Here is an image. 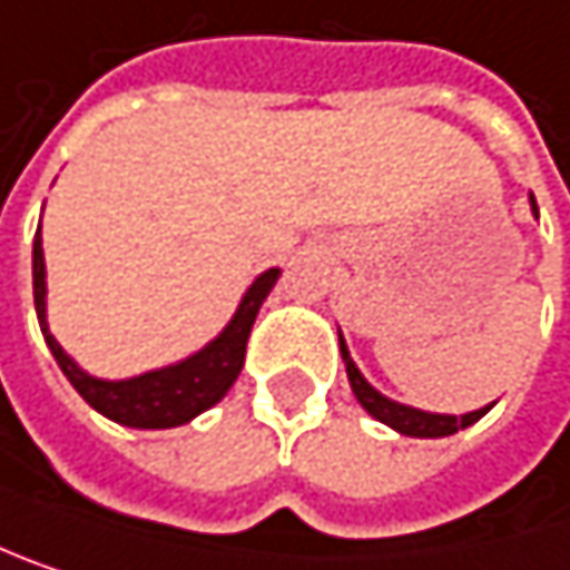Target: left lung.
<instances>
[{"label": "left lung", "instance_id": "8db88e82", "mask_svg": "<svg viewBox=\"0 0 570 570\" xmlns=\"http://www.w3.org/2000/svg\"><path fill=\"white\" fill-rule=\"evenodd\" d=\"M531 212H534V218H538V202H534V195H531ZM338 352H342V362H345V372H348V385H352L358 405H362L372 419H379L382 425L395 428L399 434H409V438H448V434H454V431H461V428L474 425L478 419H484V415L494 409V402H491V405H484V409H478V412H468V415H438V412H422V409L392 402L389 395H382L379 389H372L368 379L358 372V365H355L352 355H348V345H345L342 332H338Z\"/></svg>", "mask_w": 570, "mask_h": 570}]
</instances>
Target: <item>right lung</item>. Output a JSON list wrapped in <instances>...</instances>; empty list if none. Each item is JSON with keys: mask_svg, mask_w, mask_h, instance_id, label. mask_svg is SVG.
Here are the masks:
<instances>
[{"mask_svg": "<svg viewBox=\"0 0 570 570\" xmlns=\"http://www.w3.org/2000/svg\"><path fill=\"white\" fill-rule=\"evenodd\" d=\"M282 268H268L262 272L242 295L235 315L228 318V325L198 352H191L188 358L165 365V368H151L132 379H96L89 375L49 332V315H46V255H42V222L32 242V295H36V315H39V328L42 338L52 352V358L59 362L62 375L72 382V389L109 422H119L126 428H178L191 419H198L202 412H208L212 405H218L228 389L235 385L242 365H245V345L255 325V315L262 308V302L268 298V292L275 288Z\"/></svg>", "mask_w": 570, "mask_h": 570, "instance_id": "obj_1", "label": "right lung"}]
</instances>
